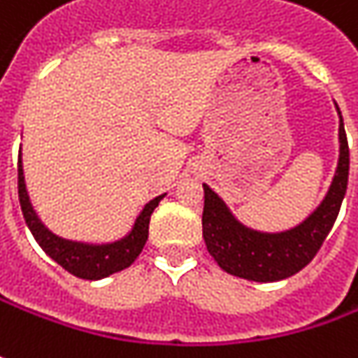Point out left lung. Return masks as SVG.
I'll return each mask as SVG.
<instances>
[{"label": "left lung", "instance_id": "obj_1", "mask_svg": "<svg viewBox=\"0 0 358 358\" xmlns=\"http://www.w3.org/2000/svg\"><path fill=\"white\" fill-rule=\"evenodd\" d=\"M338 138L341 156L329 194L303 224L287 232L262 234L244 228L232 218L224 202L204 184L202 234L210 257L222 271L246 280L274 282L303 271L317 257L338 216L349 182V142L343 117Z\"/></svg>", "mask_w": 358, "mask_h": 358}]
</instances>
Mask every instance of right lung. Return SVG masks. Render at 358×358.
<instances>
[{"mask_svg":"<svg viewBox=\"0 0 358 358\" xmlns=\"http://www.w3.org/2000/svg\"><path fill=\"white\" fill-rule=\"evenodd\" d=\"M17 194H20V204H22L25 224L29 226L31 234L36 236L39 246L45 250V255L54 258L62 268L71 272L73 276L86 278V280H100V278H106L114 272L124 271L140 257L144 244L148 241L150 216H152L154 208L158 206V202L164 198V196H158L146 204V208L140 212L132 232L124 241L114 242V244H103V246H90V244H80V242L62 241L39 222V218L29 204L27 192H25L22 160H17Z\"/></svg>","mask_w":358,"mask_h":358,"instance_id":"add662e5","label":"right lung"}]
</instances>
